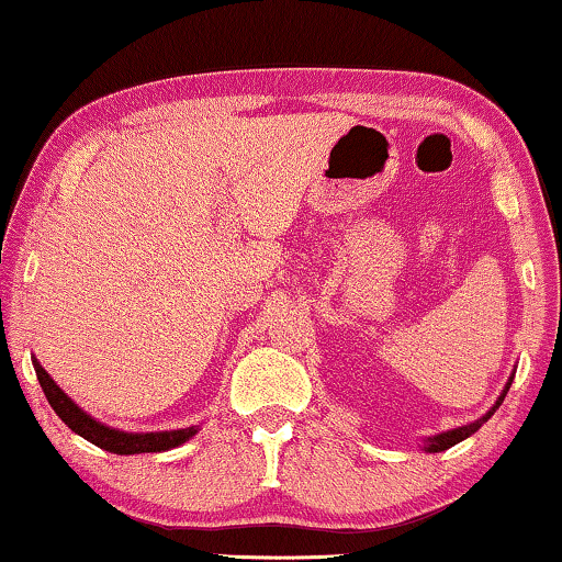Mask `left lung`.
<instances>
[{"mask_svg":"<svg viewBox=\"0 0 562 562\" xmlns=\"http://www.w3.org/2000/svg\"><path fill=\"white\" fill-rule=\"evenodd\" d=\"M509 383H513V375H509V381H507V386H505V391L499 393V398H497V404L490 408L487 414H484L482 418H476V422H472V424H467V426H457V429H451V431H441V434H437V437H429L426 439V451H443V449H449V447H454V443H459V441H464L467 437H472V434L480 429V426L487 422V418L497 412L499 408V404L502 401H505V396H507V391H509Z\"/></svg>","mask_w":562,"mask_h":562,"instance_id":"1","label":"left lung"}]
</instances>
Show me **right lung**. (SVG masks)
<instances>
[{"label": "right lung", "instance_id": "add662e5", "mask_svg": "<svg viewBox=\"0 0 562 562\" xmlns=\"http://www.w3.org/2000/svg\"><path fill=\"white\" fill-rule=\"evenodd\" d=\"M32 366H35L40 386L45 391L49 406L55 408V414L60 416L75 434H80L82 439H88L90 443H95V447L105 451H113V454H148V451H166V449L179 447L183 441H189L199 431L196 426H189V429H173V431H148V434L113 429V426L100 424L93 416L82 412V408L75 404V401L67 396V393L57 386L53 379H49V373L40 366L37 358L32 361Z\"/></svg>", "mask_w": 562, "mask_h": 562}]
</instances>
